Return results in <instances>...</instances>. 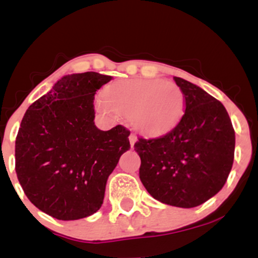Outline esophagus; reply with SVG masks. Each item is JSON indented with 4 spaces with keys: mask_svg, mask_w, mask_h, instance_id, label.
I'll return each mask as SVG.
<instances>
[{
    "mask_svg": "<svg viewBox=\"0 0 258 258\" xmlns=\"http://www.w3.org/2000/svg\"><path fill=\"white\" fill-rule=\"evenodd\" d=\"M128 139H130V144H131V147L133 148V146H135V143H136V139H137V137H136V136L133 135V133H131V135H130Z\"/></svg>",
    "mask_w": 258,
    "mask_h": 258,
    "instance_id": "1",
    "label": "esophagus"
}]
</instances>
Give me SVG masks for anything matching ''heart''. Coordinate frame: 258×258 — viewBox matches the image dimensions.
I'll return each mask as SVG.
<instances>
[{"instance_id": "b5f03b06", "label": "heart", "mask_w": 258, "mask_h": 258, "mask_svg": "<svg viewBox=\"0 0 258 258\" xmlns=\"http://www.w3.org/2000/svg\"><path fill=\"white\" fill-rule=\"evenodd\" d=\"M104 114L131 117L144 135L158 136L174 128L185 109L184 94L177 85L164 80H123L106 88L98 100Z\"/></svg>"}]
</instances>
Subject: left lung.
Wrapping results in <instances>:
<instances>
[{
    "label": "left lung",
    "instance_id": "1",
    "mask_svg": "<svg viewBox=\"0 0 258 258\" xmlns=\"http://www.w3.org/2000/svg\"><path fill=\"white\" fill-rule=\"evenodd\" d=\"M185 110L166 135L138 138L139 178L154 199L171 206H199L223 188L233 166L235 132L223 104L199 86L173 78Z\"/></svg>",
    "mask_w": 258,
    "mask_h": 258
}]
</instances>
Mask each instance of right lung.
<instances>
[{
  "label": "right lung",
  "mask_w": 258,
  "mask_h": 258,
  "mask_svg": "<svg viewBox=\"0 0 258 258\" xmlns=\"http://www.w3.org/2000/svg\"><path fill=\"white\" fill-rule=\"evenodd\" d=\"M112 78L87 72L63 76L29 106L16 139V172L28 199L61 221L93 215L108 177L130 146V131L94 125V94Z\"/></svg>",
  "instance_id": "right-lung-1"
}]
</instances>
